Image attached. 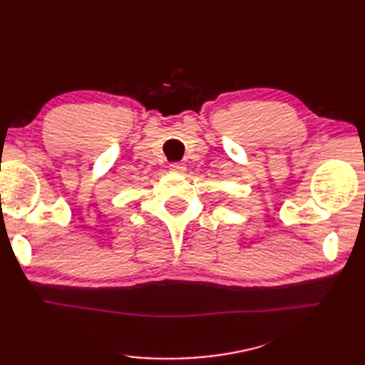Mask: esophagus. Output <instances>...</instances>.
I'll return each mask as SVG.
<instances>
[{
	"mask_svg": "<svg viewBox=\"0 0 365 365\" xmlns=\"http://www.w3.org/2000/svg\"><path fill=\"white\" fill-rule=\"evenodd\" d=\"M169 168L175 173H184L185 172V164L184 163H172Z\"/></svg>",
	"mask_w": 365,
	"mask_h": 365,
	"instance_id": "34e87169",
	"label": "esophagus"
}]
</instances>
